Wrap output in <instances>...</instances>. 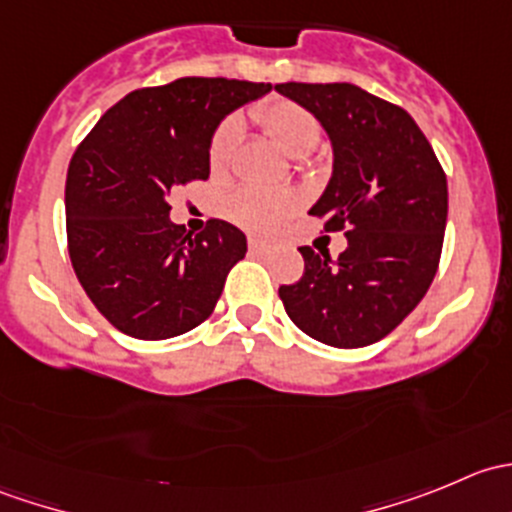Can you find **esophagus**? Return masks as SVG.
Segmentation results:
<instances>
[{
    "label": "esophagus",
    "mask_w": 512,
    "mask_h": 512,
    "mask_svg": "<svg viewBox=\"0 0 512 512\" xmlns=\"http://www.w3.org/2000/svg\"><path fill=\"white\" fill-rule=\"evenodd\" d=\"M247 247H250L252 255H267L272 250V245L267 240H260V237H250L247 240Z\"/></svg>",
    "instance_id": "obj_1"
}]
</instances>
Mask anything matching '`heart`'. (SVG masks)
Listing matches in <instances>:
<instances>
[{"label":"heart","instance_id":"b5f03b06","mask_svg":"<svg viewBox=\"0 0 512 512\" xmlns=\"http://www.w3.org/2000/svg\"><path fill=\"white\" fill-rule=\"evenodd\" d=\"M252 121L292 158H304L322 143L324 128L309 108L294 101H267L250 111ZM240 143V121L223 118L208 141V165L213 175H225ZM299 208V198L289 190L240 188L225 200V215L250 232H275Z\"/></svg>","mask_w":512,"mask_h":512}]
</instances>
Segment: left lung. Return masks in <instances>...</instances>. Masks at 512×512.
I'll return each instance as SVG.
<instances>
[{"label":"left lung","mask_w":512,"mask_h":512,"mask_svg":"<svg viewBox=\"0 0 512 512\" xmlns=\"http://www.w3.org/2000/svg\"><path fill=\"white\" fill-rule=\"evenodd\" d=\"M309 108L334 146V173L309 210L347 250L299 247L304 272L280 287L294 324L337 349L374 344L423 299L441 262L446 173L414 118L354 84H277Z\"/></svg>","instance_id":"left-lung-1"}]
</instances>
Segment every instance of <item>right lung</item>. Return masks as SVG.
<instances>
[{"instance_id":"1","label":"right lung","mask_w":512,"mask_h":512,"mask_svg":"<svg viewBox=\"0 0 512 512\" xmlns=\"http://www.w3.org/2000/svg\"><path fill=\"white\" fill-rule=\"evenodd\" d=\"M270 89L200 76L146 86L108 108L76 148L66 175L71 265L94 307L128 337H178L213 314L247 240L225 220L190 235L170 223L168 198L210 178L215 126Z\"/></svg>"}]
</instances>
